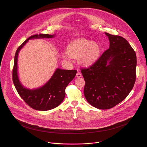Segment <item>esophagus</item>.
<instances>
[{
    "label": "esophagus",
    "mask_w": 147,
    "mask_h": 147,
    "mask_svg": "<svg viewBox=\"0 0 147 147\" xmlns=\"http://www.w3.org/2000/svg\"><path fill=\"white\" fill-rule=\"evenodd\" d=\"M81 76H82V75H81V74L80 73H79V72H77V74H76V77L80 78V77H81Z\"/></svg>",
    "instance_id": "obj_1"
}]
</instances>
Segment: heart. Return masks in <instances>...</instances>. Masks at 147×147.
<instances>
[{
    "instance_id": "heart-1",
    "label": "heart",
    "mask_w": 147,
    "mask_h": 147,
    "mask_svg": "<svg viewBox=\"0 0 147 147\" xmlns=\"http://www.w3.org/2000/svg\"><path fill=\"white\" fill-rule=\"evenodd\" d=\"M101 47L92 40L84 37H80L71 40L66 49V53L62 57L67 59L69 56L77 58L78 63L84 67L94 65L100 58Z\"/></svg>"
}]
</instances>
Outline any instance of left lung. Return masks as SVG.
I'll return each mask as SVG.
<instances>
[{
	"label": "left lung",
	"instance_id": "left-lung-1",
	"mask_svg": "<svg viewBox=\"0 0 147 147\" xmlns=\"http://www.w3.org/2000/svg\"><path fill=\"white\" fill-rule=\"evenodd\" d=\"M109 48L96 63L81 73L86 81L87 102L99 109H109L123 101L133 89L136 78L137 58L124 38L105 32Z\"/></svg>",
	"mask_w": 147,
	"mask_h": 147
}]
</instances>
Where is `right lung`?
Returning <instances> with one entry per match:
<instances>
[{
	"instance_id": "add662e5",
	"label": "right lung",
	"mask_w": 147,
	"mask_h": 147,
	"mask_svg": "<svg viewBox=\"0 0 147 147\" xmlns=\"http://www.w3.org/2000/svg\"><path fill=\"white\" fill-rule=\"evenodd\" d=\"M55 35L36 34L29 37L16 51L13 70L14 85L20 96L26 103L36 111H47L58 107L63 100L66 93L65 89L69 82L73 80L77 70L56 69L51 78L40 87L29 89L25 87L20 82L18 74V56L20 51L30 39L52 38Z\"/></svg>"
}]
</instances>
